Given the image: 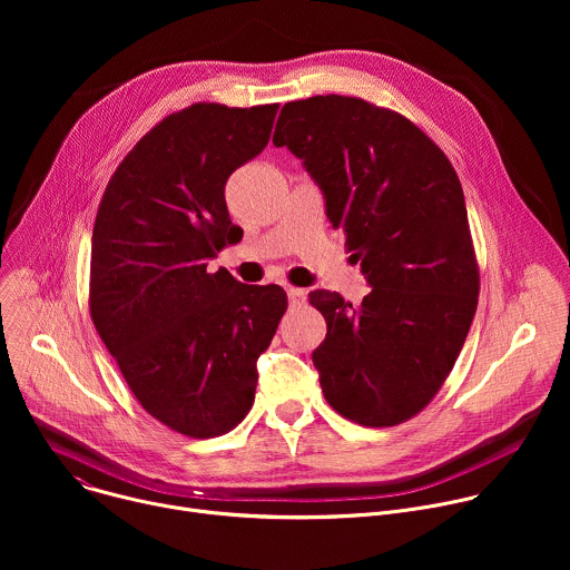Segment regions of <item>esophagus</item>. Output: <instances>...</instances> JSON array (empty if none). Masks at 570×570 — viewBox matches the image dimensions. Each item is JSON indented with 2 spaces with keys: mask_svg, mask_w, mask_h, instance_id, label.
<instances>
[{
  "mask_svg": "<svg viewBox=\"0 0 570 570\" xmlns=\"http://www.w3.org/2000/svg\"><path fill=\"white\" fill-rule=\"evenodd\" d=\"M286 293H288V299H291V304H293V306H299V304H304V302H306V291H304V288L288 286V288H286Z\"/></svg>",
  "mask_w": 570,
  "mask_h": 570,
  "instance_id": "obj_1",
  "label": "esophagus"
}]
</instances>
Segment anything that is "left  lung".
<instances>
[{
    "label": "left lung",
    "instance_id": "obj_1",
    "mask_svg": "<svg viewBox=\"0 0 570 570\" xmlns=\"http://www.w3.org/2000/svg\"><path fill=\"white\" fill-rule=\"evenodd\" d=\"M273 144L304 161L372 286L358 306L308 293L327 320L313 352L324 399L361 426L409 422L451 374L478 306L458 174L411 119L358 97L288 101Z\"/></svg>",
    "mask_w": 570,
    "mask_h": 570
}]
</instances>
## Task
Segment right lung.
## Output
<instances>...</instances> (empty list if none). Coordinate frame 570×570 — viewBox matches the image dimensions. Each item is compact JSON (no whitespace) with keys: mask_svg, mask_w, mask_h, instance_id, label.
Returning <instances> with one entry per match:
<instances>
[{"mask_svg":"<svg viewBox=\"0 0 570 570\" xmlns=\"http://www.w3.org/2000/svg\"><path fill=\"white\" fill-rule=\"evenodd\" d=\"M279 104H194L153 126L119 161L99 203L90 315L141 409L207 440L253 409L257 358L288 306L214 259L236 243L225 205L234 169L271 139Z\"/></svg>","mask_w":570,"mask_h":570,"instance_id":"obj_1","label":"right lung"}]
</instances>
